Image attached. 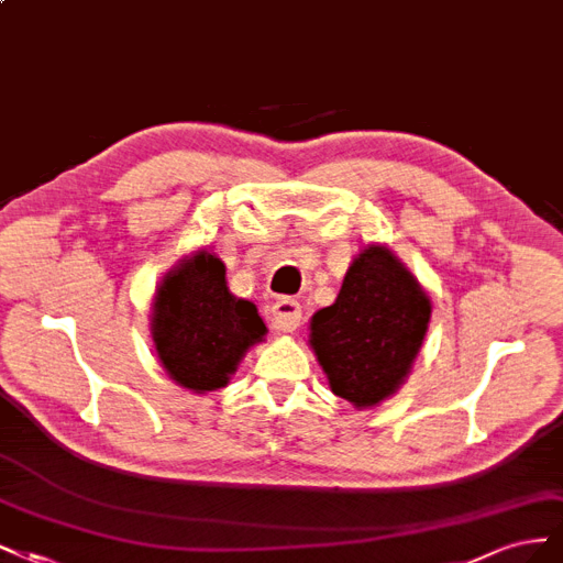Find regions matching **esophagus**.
Listing matches in <instances>:
<instances>
[{
    "label": "esophagus",
    "mask_w": 563,
    "mask_h": 563,
    "mask_svg": "<svg viewBox=\"0 0 563 563\" xmlns=\"http://www.w3.org/2000/svg\"><path fill=\"white\" fill-rule=\"evenodd\" d=\"M271 322L280 332H295L301 324V306L292 297H280L271 306Z\"/></svg>",
    "instance_id": "1"
}]
</instances>
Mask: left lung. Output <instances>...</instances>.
<instances>
[{
  "label": "left lung",
  "instance_id": "1",
  "mask_svg": "<svg viewBox=\"0 0 563 563\" xmlns=\"http://www.w3.org/2000/svg\"><path fill=\"white\" fill-rule=\"evenodd\" d=\"M430 320V299L390 250L360 252L336 301L311 320V346L330 388L374 407L402 384Z\"/></svg>",
  "mask_w": 563,
  "mask_h": 563
}]
</instances>
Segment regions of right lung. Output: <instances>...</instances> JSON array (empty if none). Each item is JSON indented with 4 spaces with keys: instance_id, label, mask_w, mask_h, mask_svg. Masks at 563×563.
I'll list each match as a JSON object with an SVG mask.
<instances>
[{
    "instance_id": "right-lung-1",
    "label": "right lung",
    "mask_w": 563,
    "mask_h": 563,
    "mask_svg": "<svg viewBox=\"0 0 563 563\" xmlns=\"http://www.w3.org/2000/svg\"><path fill=\"white\" fill-rule=\"evenodd\" d=\"M224 274V264L203 250L156 289V353L170 378L196 393L227 386L245 351L266 334L257 306L233 297Z\"/></svg>"
}]
</instances>
